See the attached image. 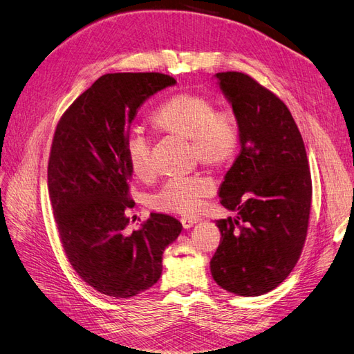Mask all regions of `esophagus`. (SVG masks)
<instances>
[{"mask_svg": "<svg viewBox=\"0 0 354 354\" xmlns=\"http://www.w3.org/2000/svg\"><path fill=\"white\" fill-rule=\"evenodd\" d=\"M180 221H181V224H183V227H185V229H190L192 226H195V224L198 223V218L186 217V218H181Z\"/></svg>", "mask_w": 354, "mask_h": 354, "instance_id": "esophagus-1", "label": "esophagus"}]
</instances>
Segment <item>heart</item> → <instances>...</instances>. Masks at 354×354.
<instances>
[{
  "instance_id": "b5f03b06",
  "label": "heart",
  "mask_w": 354,
  "mask_h": 354,
  "mask_svg": "<svg viewBox=\"0 0 354 354\" xmlns=\"http://www.w3.org/2000/svg\"><path fill=\"white\" fill-rule=\"evenodd\" d=\"M153 121L165 131L190 138L192 153L196 160L224 167L236 158L241 149V128L230 109H217L207 95L177 93L155 112ZM124 152L134 176L149 178L153 174L152 138L140 127L127 133ZM216 183L208 176L194 174L171 177L151 196V207L180 216H194L209 198Z\"/></svg>"
}]
</instances>
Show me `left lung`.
<instances>
[{
  "label": "left lung",
  "mask_w": 354,
  "mask_h": 354,
  "mask_svg": "<svg viewBox=\"0 0 354 354\" xmlns=\"http://www.w3.org/2000/svg\"><path fill=\"white\" fill-rule=\"evenodd\" d=\"M241 128V152L218 189L236 218L218 220L211 274L243 297L272 291L292 272L307 236L312 176L303 137L286 104L248 73L218 72Z\"/></svg>",
  "instance_id": "8db88e82"
}]
</instances>
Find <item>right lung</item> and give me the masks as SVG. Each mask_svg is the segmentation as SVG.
I'll return each mask as SVG.
<instances>
[{
  "instance_id": "add662e5",
  "label": "right lung",
  "mask_w": 354,
  "mask_h": 354,
  "mask_svg": "<svg viewBox=\"0 0 354 354\" xmlns=\"http://www.w3.org/2000/svg\"><path fill=\"white\" fill-rule=\"evenodd\" d=\"M177 81L159 72L106 73L57 122L48 158V194L63 250L95 291L130 298L155 285L162 252L183 229L152 212L131 233L133 171L124 140L140 106Z\"/></svg>"
}]
</instances>
